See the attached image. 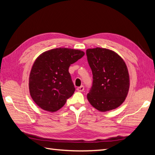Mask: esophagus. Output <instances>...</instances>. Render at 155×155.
Instances as JSON below:
<instances>
[{
	"label": "esophagus",
	"mask_w": 155,
	"mask_h": 155,
	"mask_svg": "<svg viewBox=\"0 0 155 155\" xmlns=\"http://www.w3.org/2000/svg\"><path fill=\"white\" fill-rule=\"evenodd\" d=\"M77 89V91H80V92H82V91H84V86L78 87Z\"/></svg>",
	"instance_id": "obj_1"
}]
</instances>
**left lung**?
<instances>
[{"label": "left lung", "instance_id": "8db88e82", "mask_svg": "<svg viewBox=\"0 0 155 155\" xmlns=\"http://www.w3.org/2000/svg\"><path fill=\"white\" fill-rule=\"evenodd\" d=\"M86 54L93 74L87 100L100 112L118 108L129 89V75L124 60L113 51L100 47L87 49Z\"/></svg>", "mask_w": 155, "mask_h": 155}]
</instances>
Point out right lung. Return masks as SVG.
Returning <instances> with one entry per match:
<instances>
[{
  "label": "right lung",
  "instance_id": "right-lung-1",
  "mask_svg": "<svg viewBox=\"0 0 155 155\" xmlns=\"http://www.w3.org/2000/svg\"><path fill=\"white\" fill-rule=\"evenodd\" d=\"M85 55L83 51L56 48L36 59L29 77L30 94L44 110L56 112L73 95L75 87L68 69Z\"/></svg>",
  "mask_w": 155,
  "mask_h": 155
}]
</instances>
